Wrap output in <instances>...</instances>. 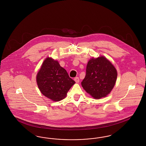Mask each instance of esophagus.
Returning <instances> with one entry per match:
<instances>
[{"label":"esophagus","mask_w":146,"mask_h":146,"mask_svg":"<svg viewBox=\"0 0 146 146\" xmlns=\"http://www.w3.org/2000/svg\"><path fill=\"white\" fill-rule=\"evenodd\" d=\"M74 81H75L76 83H79L80 81L79 78L78 77H76L74 78Z\"/></svg>","instance_id":"esophagus-1"}]
</instances>
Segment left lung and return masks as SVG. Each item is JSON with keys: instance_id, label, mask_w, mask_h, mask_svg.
I'll use <instances>...</instances> for the list:
<instances>
[{"instance_id": "left-lung-1", "label": "left lung", "mask_w": 146, "mask_h": 146, "mask_svg": "<svg viewBox=\"0 0 146 146\" xmlns=\"http://www.w3.org/2000/svg\"><path fill=\"white\" fill-rule=\"evenodd\" d=\"M117 71L112 62L101 56L89 60L86 75L81 82L84 90L95 99L107 96L115 86Z\"/></svg>"}]
</instances>
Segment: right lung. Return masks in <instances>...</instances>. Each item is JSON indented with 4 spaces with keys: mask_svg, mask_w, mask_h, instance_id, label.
<instances>
[{
    "mask_svg": "<svg viewBox=\"0 0 146 146\" xmlns=\"http://www.w3.org/2000/svg\"><path fill=\"white\" fill-rule=\"evenodd\" d=\"M36 79L40 93L54 102L66 97L67 93L75 83L57 60L49 57L43 62Z\"/></svg>",
    "mask_w": 146,
    "mask_h": 146,
    "instance_id": "add662e5",
    "label": "right lung"
}]
</instances>
